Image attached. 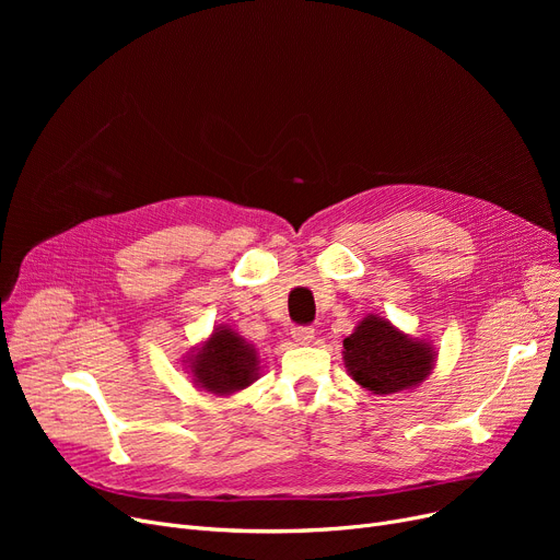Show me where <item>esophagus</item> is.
<instances>
[{
    "label": "esophagus",
    "mask_w": 560,
    "mask_h": 560,
    "mask_svg": "<svg viewBox=\"0 0 560 560\" xmlns=\"http://www.w3.org/2000/svg\"><path fill=\"white\" fill-rule=\"evenodd\" d=\"M290 336H292V340H295L298 345H311L313 338H315V329H311V327H292Z\"/></svg>",
    "instance_id": "34e87169"
}]
</instances>
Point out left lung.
<instances>
[{"mask_svg":"<svg viewBox=\"0 0 560 560\" xmlns=\"http://www.w3.org/2000/svg\"><path fill=\"white\" fill-rule=\"evenodd\" d=\"M435 349L424 338L397 329L390 319L365 315L354 334L342 340L349 376L372 395H395L418 388L435 368Z\"/></svg>","mask_w":560,"mask_h":560,"instance_id":"8db88e82","label":"left lung"}]
</instances>
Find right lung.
<instances>
[{"instance_id": "1", "label": "right lung", "mask_w": 560, "mask_h": 560, "mask_svg": "<svg viewBox=\"0 0 560 560\" xmlns=\"http://www.w3.org/2000/svg\"><path fill=\"white\" fill-rule=\"evenodd\" d=\"M184 363L199 390L220 397L252 386L260 370L256 347L229 325H218L209 338L190 349Z\"/></svg>"}]
</instances>
